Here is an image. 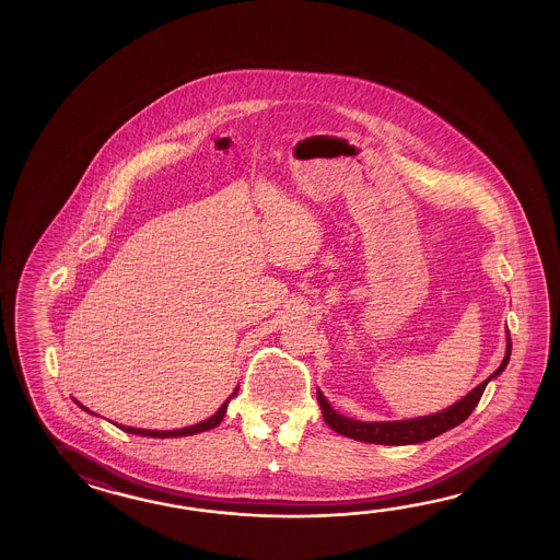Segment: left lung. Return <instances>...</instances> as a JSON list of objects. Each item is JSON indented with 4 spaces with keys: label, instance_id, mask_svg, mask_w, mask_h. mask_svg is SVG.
I'll use <instances>...</instances> for the list:
<instances>
[{
    "label": "left lung",
    "instance_id": "obj_1",
    "mask_svg": "<svg viewBox=\"0 0 560 560\" xmlns=\"http://www.w3.org/2000/svg\"><path fill=\"white\" fill-rule=\"evenodd\" d=\"M511 334H506V354L497 372H492L487 381L478 384L475 390L466 394L463 400L454 402L451 408L430 415V417L412 418V420H396V422H360L352 418L342 417L332 406L328 405L326 396L318 390V402H320L322 417L326 420V424L354 441L370 442V444H390V446H400V444H418V442L432 441L436 436H441L442 432L458 427L460 422H465L466 418L472 415L480 396L485 393L488 382L497 378L502 370L506 369L509 360H511Z\"/></svg>",
    "mask_w": 560,
    "mask_h": 560
}]
</instances>
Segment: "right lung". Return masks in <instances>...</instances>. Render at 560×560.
<instances>
[{
	"label": "right lung",
	"mask_w": 560,
	"mask_h": 560,
	"mask_svg": "<svg viewBox=\"0 0 560 560\" xmlns=\"http://www.w3.org/2000/svg\"><path fill=\"white\" fill-rule=\"evenodd\" d=\"M238 393V388L234 390L232 396H236ZM230 396V398H232ZM230 398H228L224 405L218 408V412L212 415V417L208 418V420H203L200 424H194V427H186V429L179 430H143V429H131V427H121V424H116L118 429L124 430V432H130V434H138V436H152V439H178V436H191V434H198V432H203V430H212L222 422V418L226 415L228 402H230ZM80 405V402H78ZM82 406V405H80ZM85 412H90L85 406H82ZM90 415H94V412H90Z\"/></svg>",
	"instance_id": "add662e5"
}]
</instances>
